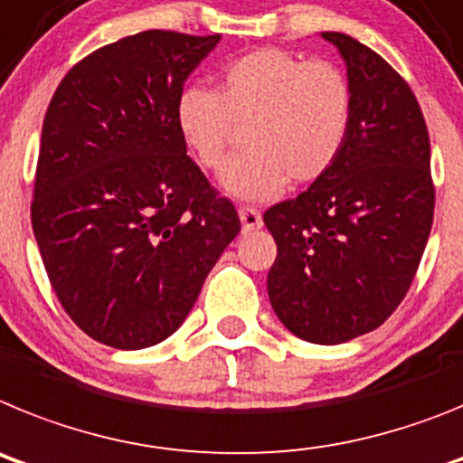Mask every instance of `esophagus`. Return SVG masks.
Listing matches in <instances>:
<instances>
[{"mask_svg": "<svg viewBox=\"0 0 463 463\" xmlns=\"http://www.w3.org/2000/svg\"><path fill=\"white\" fill-rule=\"evenodd\" d=\"M237 214H240V221H242L244 231H259V228L263 226V216H260L259 209L240 207L237 209Z\"/></svg>", "mask_w": 463, "mask_h": 463, "instance_id": "34e87169", "label": "esophagus"}]
</instances>
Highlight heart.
I'll use <instances>...</instances> for the list:
<instances>
[{
  "label": "heart",
  "mask_w": 463,
  "mask_h": 463,
  "mask_svg": "<svg viewBox=\"0 0 463 463\" xmlns=\"http://www.w3.org/2000/svg\"><path fill=\"white\" fill-rule=\"evenodd\" d=\"M347 74L326 60L259 48L228 62L216 90L184 88L175 123L184 146L207 172L221 170L232 128H244V154L228 163L221 186L240 200L277 198L288 179L312 184L343 154L352 128Z\"/></svg>",
  "instance_id": "b5f03b06"
}]
</instances>
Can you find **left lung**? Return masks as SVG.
I'll return each instance as SVG.
<instances>
[{
  "label": "left lung",
  "instance_id": "left-lung-1",
  "mask_svg": "<svg viewBox=\"0 0 463 463\" xmlns=\"http://www.w3.org/2000/svg\"><path fill=\"white\" fill-rule=\"evenodd\" d=\"M321 37L347 67L352 128L326 175L263 214L277 242L268 296L293 335L340 345L375 331L405 298L436 193L429 130L408 83L356 39Z\"/></svg>",
  "mask_w": 463,
  "mask_h": 463
}]
</instances>
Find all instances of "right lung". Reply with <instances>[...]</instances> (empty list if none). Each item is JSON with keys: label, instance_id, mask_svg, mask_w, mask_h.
Here are the masks:
<instances>
[{"label": "right lung", "instance_id": "add662e5", "mask_svg": "<svg viewBox=\"0 0 463 463\" xmlns=\"http://www.w3.org/2000/svg\"><path fill=\"white\" fill-rule=\"evenodd\" d=\"M219 42L148 30L109 43L67 71L43 116L32 231L64 312L109 347L170 337L240 232L175 123Z\"/></svg>", "mask_w": 463, "mask_h": 463}]
</instances>
